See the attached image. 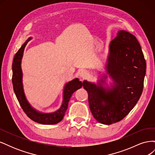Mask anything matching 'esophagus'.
I'll return each instance as SVG.
<instances>
[{"label": "esophagus", "instance_id": "34e87169", "mask_svg": "<svg viewBox=\"0 0 155 155\" xmlns=\"http://www.w3.org/2000/svg\"><path fill=\"white\" fill-rule=\"evenodd\" d=\"M87 75V72L85 71V70H82V71L80 72L79 73V76L82 78H85Z\"/></svg>", "mask_w": 155, "mask_h": 155}]
</instances>
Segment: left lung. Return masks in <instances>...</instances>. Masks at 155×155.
I'll return each mask as SVG.
<instances>
[{"label": "left lung", "instance_id": "left-lung-1", "mask_svg": "<svg viewBox=\"0 0 155 155\" xmlns=\"http://www.w3.org/2000/svg\"><path fill=\"white\" fill-rule=\"evenodd\" d=\"M107 72L114 80L112 88L87 81L83 87L88 92L89 107L98 122L110 125L124 119L142 95L146 63L136 37L119 31L109 45ZM107 76H104V79Z\"/></svg>", "mask_w": 155, "mask_h": 155}]
</instances>
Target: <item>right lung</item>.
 I'll use <instances>...</instances> for the list:
<instances>
[{"label": "right lung", "mask_w": 155, "mask_h": 155, "mask_svg": "<svg viewBox=\"0 0 155 155\" xmlns=\"http://www.w3.org/2000/svg\"><path fill=\"white\" fill-rule=\"evenodd\" d=\"M30 40V38L28 41H29ZM28 41L25 42L20 48V49L17 51L13 61L12 83L13 91L15 92L17 100L18 103H19L21 107H22L23 111L25 112L27 116L31 120L35 121L37 123L45 125L56 124L60 122L63 120L65 112L67 110L68 104L70 97L72 96V94L75 91L82 87L83 83L81 81H79V79L76 78L66 84L64 89L63 104L60 109L56 112L49 114L41 113V112H37L34 109H33L26 99L22 83V73L21 63L23 52H24V50L26 45H27Z\"/></svg>", "instance_id": "obj_1"}]
</instances>
